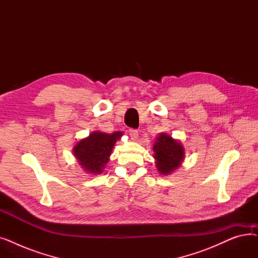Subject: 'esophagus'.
Segmentation results:
<instances>
[{"instance_id":"34e87169","label":"esophagus","mask_w":258,"mask_h":258,"mask_svg":"<svg viewBox=\"0 0 258 258\" xmlns=\"http://www.w3.org/2000/svg\"><path fill=\"white\" fill-rule=\"evenodd\" d=\"M128 135H130V137L132 138V140H137L138 139V136H139V134H138V131H136V130H128Z\"/></svg>"}]
</instances>
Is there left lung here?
<instances>
[{"instance_id": "obj_1", "label": "left lung", "mask_w": 258, "mask_h": 258, "mask_svg": "<svg viewBox=\"0 0 258 258\" xmlns=\"http://www.w3.org/2000/svg\"><path fill=\"white\" fill-rule=\"evenodd\" d=\"M153 150L156 167L163 175L177 170L185 158V150L181 141L173 139L167 133L159 134Z\"/></svg>"}]
</instances>
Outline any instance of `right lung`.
<instances>
[{
    "label": "right lung",
    "mask_w": 258,
    "mask_h": 258,
    "mask_svg": "<svg viewBox=\"0 0 258 258\" xmlns=\"http://www.w3.org/2000/svg\"><path fill=\"white\" fill-rule=\"evenodd\" d=\"M123 136V133L117 131L113 134L95 131L88 137L81 139L73 146V156L78 165L90 174L101 173L113 152L114 145Z\"/></svg>",
    "instance_id": "1"
}]
</instances>
